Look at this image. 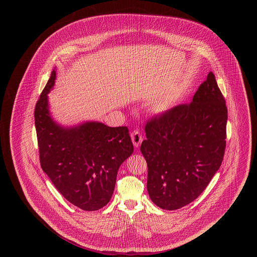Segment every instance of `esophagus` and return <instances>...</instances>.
<instances>
[{
  "label": "esophagus",
  "mask_w": 257,
  "mask_h": 257,
  "mask_svg": "<svg viewBox=\"0 0 257 257\" xmlns=\"http://www.w3.org/2000/svg\"><path fill=\"white\" fill-rule=\"evenodd\" d=\"M131 139H132V142H133V144H134L135 148H136V149H137V148H139L140 144H141V142H142V136H141L140 132H139V131H137V130L133 131V132H132V134H131Z\"/></svg>",
  "instance_id": "esophagus-1"
}]
</instances>
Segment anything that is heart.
Listing matches in <instances>:
<instances>
[{
  "mask_svg": "<svg viewBox=\"0 0 257 257\" xmlns=\"http://www.w3.org/2000/svg\"><path fill=\"white\" fill-rule=\"evenodd\" d=\"M169 106H170V103H169V102H165V103L163 104V108H164V109H168Z\"/></svg>",
  "mask_w": 257,
  "mask_h": 257,
  "instance_id": "heart-1",
  "label": "heart"
}]
</instances>
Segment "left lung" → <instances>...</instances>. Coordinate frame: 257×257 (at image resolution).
Segmentation results:
<instances>
[{
	"mask_svg": "<svg viewBox=\"0 0 257 257\" xmlns=\"http://www.w3.org/2000/svg\"><path fill=\"white\" fill-rule=\"evenodd\" d=\"M227 120L225 98L209 72L190 103L148 122L140 151L156 205L179 209L203 192L223 162Z\"/></svg>",
	"mask_w": 257,
	"mask_h": 257,
	"instance_id": "left-lung-1",
	"label": "left lung"
}]
</instances>
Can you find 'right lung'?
I'll list each match as a JSON object with an SVG mask.
<instances>
[{"instance_id":"obj_1","label":"right lung","mask_w":257,"mask_h":257,"mask_svg":"<svg viewBox=\"0 0 257 257\" xmlns=\"http://www.w3.org/2000/svg\"><path fill=\"white\" fill-rule=\"evenodd\" d=\"M56 75L54 69L34 109L41 166L69 202L83 210H97L111 200L118 170L133 153L129 130L96 121L59 124L48 96Z\"/></svg>"}]
</instances>
